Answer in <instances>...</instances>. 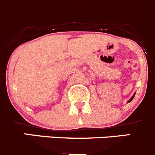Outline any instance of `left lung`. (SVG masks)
<instances>
[{
    "mask_svg": "<svg viewBox=\"0 0 155 155\" xmlns=\"http://www.w3.org/2000/svg\"><path fill=\"white\" fill-rule=\"evenodd\" d=\"M134 96H135V93H134V94H133V96H132V97H130V99H129V100H128V101H127V103H129V102H130V101H131L133 100V98H134Z\"/></svg>",
    "mask_w": 155,
    "mask_h": 155,
    "instance_id": "obj_1",
    "label": "left lung"
}]
</instances>
